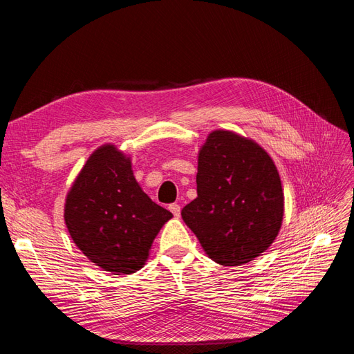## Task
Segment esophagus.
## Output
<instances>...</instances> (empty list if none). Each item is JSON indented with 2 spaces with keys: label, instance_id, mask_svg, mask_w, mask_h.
<instances>
[{
  "label": "esophagus",
  "instance_id": "34e87169",
  "mask_svg": "<svg viewBox=\"0 0 354 354\" xmlns=\"http://www.w3.org/2000/svg\"><path fill=\"white\" fill-rule=\"evenodd\" d=\"M169 208V211L174 214V217H180V211H181V208H180V205L178 203H171V205L168 207Z\"/></svg>",
  "mask_w": 354,
  "mask_h": 354
}]
</instances>
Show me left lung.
<instances>
[{"label": "left lung", "instance_id": "obj_1", "mask_svg": "<svg viewBox=\"0 0 354 354\" xmlns=\"http://www.w3.org/2000/svg\"><path fill=\"white\" fill-rule=\"evenodd\" d=\"M198 198L181 209L212 261L242 266L276 239L283 220V190L270 155L227 130L208 134L198 153Z\"/></svg>", "mask_w": 354, "mask_h": 354}]
</instances>
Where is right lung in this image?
Returning a JSON list of instances; mask_svg holds the SVG:
<instances>
[{
	"mask_svg": "<svg viewBox=\"0 0 354 354\" xmlns=\"http://www.w3.org/2000/svg\"><path fill=\"white\" fill-rule=\"evenodd\" d=\"M171 217L137 183L131 158L111 143L90 155L65 202L72 241L91 263L112 274L140 270Z\"/></svg>",
	"mask_w": 354,
	"mask_h": 354,
	"instance_id": "right-lung-1",
	"label": "right lung"
}]
</instances>
